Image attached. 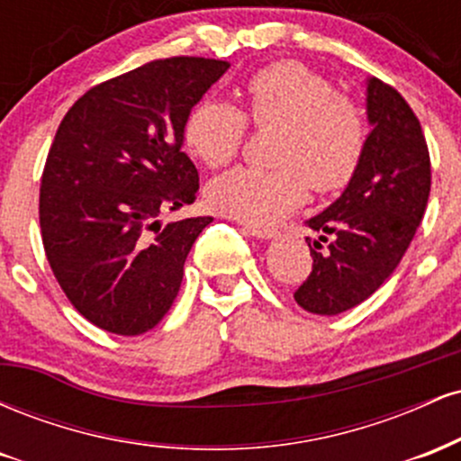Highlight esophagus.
Wrapping results in <instances>:
<instances>
[{
    "label": "esophagus",
    "instance_id": "34e87169",
    "mask_svg": "<svg viewBox=\"0 0 461 461\" xmlns=\"http://www.w3.org/2000/svg\"><path fill=\"white\" fill-rule=\"evenodd\" d=\"M242 230H245L249 236H256V238H273V236H275V230H271V227H258V225H242Z\"/></svg>",
    "mask_w": 461,
    "mask_h": 461
}]
</instances>
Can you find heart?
<instances>
[{"mask_svg":"<svg viewBox=\"0 0 461 461\" xmlns=\"http://www.w3.org/2000/svg\"><path fill=\"white\" fill-rule=\"evenodd\" d=\"M247 114L223 99L205 97L184 121V142L208 167H223L240 153L249 123L279 130L275 168H234L212 179V208L249 225H273L308 197L347 188L368 145L364 110L338 95L321 73L294 60L273 62L247 79Z\"/></svg>","mask_w":461,"mask_h":461,"instance_id":"obj_1","label":"heart"}]
</instances>
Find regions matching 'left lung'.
<instances>
[{
  "mask_svg": "<svg viewBox=\"0 0 461 461\" xmlns=\"http://www.w3.org/2000/svg\"><path fill=\"white\" fill-rule=\"evenodd\" d=\"M366 153L340 199L308 221L326 241L310 245L312 273L294 301L312 314L333 316L368 299L399 267L431 190V160L420 121L403 95L368 79ZM310 240V238H308Z\"/></svg>",
  "mask_w": 461,
  "mask_h": 461,
  "instance_id": "8db88e82",
  "label": "left lung"
}]
</instances>
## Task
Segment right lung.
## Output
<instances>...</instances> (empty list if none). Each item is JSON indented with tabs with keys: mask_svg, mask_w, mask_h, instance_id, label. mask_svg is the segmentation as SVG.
Instances as JSON below:
<instances>
[{
	"mask_svg": "<svg viewBox=\"0 0 461 461\" xmlns=\"http://www.w3.org/2000/svg\"><path fill=\"white\" fill-rule=\"evenodd\" d=\"M227 68L199 56L151 60L93 86L58 125L41 177V236L62 293L99 330L139 336L177 297L212 216L164 227L158 216L197 199L184 121Z\"/></svg>",
	"mask_w": 461,
	"mask_h": 461,
	"instance_id": "obj_1",
	"label": "right lung"
}]
</instances>
